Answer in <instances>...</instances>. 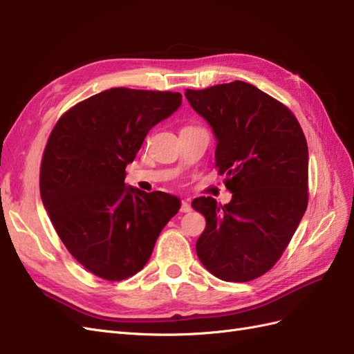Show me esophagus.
Masks as SVG:
<instances>
[{
	"label": "esophagus",
	"mask_w": 354,
	"mask_h": 354,
	"mask_svg": "<svg viewBox=\"0 0 354 354\" xmlns=\"http://www.w3.org/2000/svg\"><path fill=\"white\" fill-rule=\"evenodd\" d=\"M192 211V207L189 201H183L181 202V207H180V212H190Z\"/></svg>",
	"instance_id": "esophagus-1"
}]
</instances>
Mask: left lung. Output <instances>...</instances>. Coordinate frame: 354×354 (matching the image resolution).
<instances>
[{"mask_svg": "<svg viewBox=\"0 0 354 354\" xmlns=\"http://www.w3.org/2000/svg\"><path fill=\"white\" fill-rule=\"evenodd\" d=\"M185 95L216 136V167L232 194L226 205L211 196L192 202L207 220L196 254L221 281H252L281 259L306 212L304 133L291 111L248 82Z\"/></svg>", "mask_w": 354, "mask_h": 354, "instance_id": "1", "label": "left lung"}]
</instances>
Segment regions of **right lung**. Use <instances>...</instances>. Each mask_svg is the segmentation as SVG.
<instances>
[{"label":"right lung","mask_w":354,"mask_h":354,"mask_svg":"<svg viewBox=\"0 0 354 354\" xmlns=\"http://www.w3.org/2000/svg\"><path fill=\"white\" fill-rule=\"evenodd\" d=\"M181 94L111 88L78 103L53 128L41 162V199L59 238L85 269L122 281L149 261L177 196L127 186L125 167Z\"/></svg>","instance_id":"add662e5"}]
</instances>
